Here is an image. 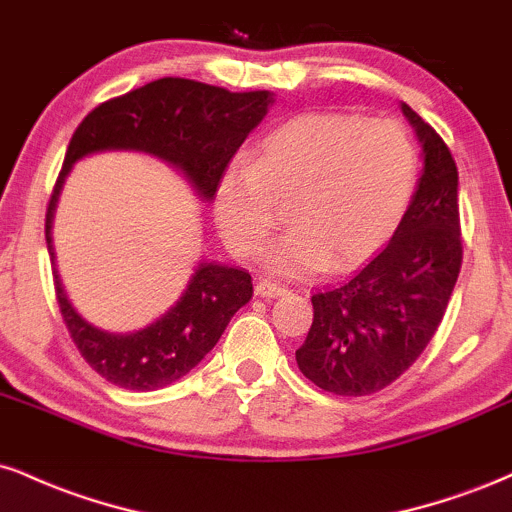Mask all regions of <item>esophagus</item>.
Wrapping results in <instances>:
<instances>
[{"mask_svg":"<svg viewBox=\"0 0 512 512\" xmlns=\"http://www.w3.org/2000/svg\"><path fill=\"white\" fill-rule=\"evenodd\" d=\"M255 291H257V296H262V298H279V296H284V293H289V289H284V286L281 284H274V281H260V284L255 286Z\"/></svg>","mask_w":512,"mask_h":512,"instance_id":"1","label":"esophagus"}]
</instances>
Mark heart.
<instances>
[{
    "instance_id": "1",
    "label": "heart",
    "mask_w": 512,
    "mask_h": 512,
    "mask_svg": "<svg viewBox=\"0 0 512 512\" xmlns=\"http://www.w3.org/2000/svg\"><path fill=\"white\" fill-rule=\"evenodd\" d=\"M416 185L419 149L399 122L301 115L269 132L250 161L223 170L214 219L238 257H257L286 204L291 228L269 248V269H346L392 238Z\"/></svg>"
}]
</instances>
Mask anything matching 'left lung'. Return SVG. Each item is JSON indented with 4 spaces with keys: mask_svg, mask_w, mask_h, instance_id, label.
I'll return each mask as SVG.
<instances>
[{
    "mask_svg": "<svg viewBox=\"0 0 512 512\" xmlns=\"http://www.w3.org/2000/svg\"><path fill=\"white\" fill-rule=\"evenodd\" d=\"M424 173L395 236L344 284L315 291L313 325L296 361L322 390L366 397L395 383L436 334L462 267L457 166L407 103Z\"/></svg>",
    "mask_w": 512,
    "mask_h": 512,
    "instance_id": "8db88e82",
    "label": "left lung"
}]
</instances>
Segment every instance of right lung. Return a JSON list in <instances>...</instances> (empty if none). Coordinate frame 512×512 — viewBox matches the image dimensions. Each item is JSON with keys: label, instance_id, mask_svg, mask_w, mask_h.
Wrapping results in <instances>:
<instances>
[{"label": "right lung", "instance_id": "1", "mask_svg": "<svg viewBox=\"0 0 512 512\" xmlns=\"http://www.w3.org/2000/svg\"><path fill=\"white\" fill-rule=\"evenodd\" d=\"M272 103L274 93L269 91L231 93L202 81L166 76L91 110L72 134L45 214L52 264L57 199L79 158L113 149L144 151L178 168L209 202L223 170ZM55 293L64 325L88 366L117 387L151 392L180 380L214 349L231 317L252 298V279L245 269L199 262L173 308L129 334L103 332L86 322L69 303L57 272Z\"/></svg>", "mask_w": 512, "mask_h": 512}]
</instances>
